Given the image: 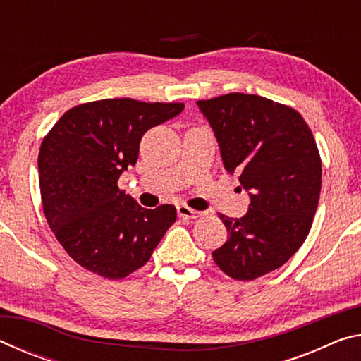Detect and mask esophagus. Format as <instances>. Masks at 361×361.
I'll return each instance as SVG.
<instances>
[{
  "label": "esophagus",
  "mask_w": 361,
  "mask_h": 361,
  "mask_svg": "<svg viewBox=\"0 0 361 361\" xmlns=\"http://www.w3.org/2000/svg\"><path fill=\"white\" fill-rule=\"evenodd\" d=\"M176 212H178V216H181V218H199L200 215H202V213L200 212H197V210H194V209H191V207H188V205H185V204H181V205H178L176 207Z\"/></svg>",
  "instance_id": "obj_1"
}]
</instances>
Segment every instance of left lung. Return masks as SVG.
I'll return each instance as SVG.
<instances>
[{"mask_svg": "<svg viewBox=\"0 0 361 361\" xmlns=\"http://www.w3.org/2000/svg\"><path fill=\"white\" fill-rule=\"evenodd\" d=\"M221 149L224 169L250 191L245 216L219 215L229 239L212 253L234 280L283 266L302 245L317 212L322 159L307 122L291 106L259 95L199 100Z\"/></svg>", "mask_w": 361, "mask_h": 361, "instance_id": "8db88e82", "label": "left lung"}]
</instances>
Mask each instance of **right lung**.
<instances>
[{"instance_id":"add662e5","label":"right lung","mask_w":361,"mask_h":361,"mask_svg":"<svg viewBox=\"0 0 361 361\" xmlns=\"http://www.w3.org/2000/svg\"><path fill=\"white\" fill-rule=\"evenodd\" d=\"M183 103L105 99L78 105L42 138V210L60 245L79 266L119 280L149 261L175 223L173 205L143 209L118 186L135 166L145 132L183 111Z\"/></svg>"}]
</instances>
